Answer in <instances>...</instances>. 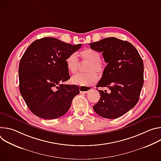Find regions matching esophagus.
<instances>
[{
	"instance_id": "esophagus-1",
	"label": "esophagus",
	"mask_w": 161,
	"mask_h": 161,
	"mask_svg": "<svg viewBox=\"0 0 161 161\" xmlns=\"http://www.w3.org/2000/svg\"><path fill=\"white\" fill-rule=\"evenodd\" d=\"M92 88L89 86H80V92L81 93H86L88 91L91 90Z\"/></svg>"
}]
</instances>
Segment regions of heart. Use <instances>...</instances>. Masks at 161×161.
<instances>
[{"mask_svg":"<svg viewBox=\"0 0 161 161\" xmlns=\"http://www.w3.org/2000/svg\"><path fill=\"white\" fill-rule=\"evenodd\" d=\"M80 57L83 62H88L85 71L86 73L77 74L71 78V83L81 86H88L94 84L98 80L99 75H102L105 70V65L101 60V54L91 48H86L80 52ZM67 69L71 73H76L79 67L77 55L73 53L65 60Z\"/></svg>","mask_w":161,"mask_h":161,"instance_id":"heart-1","label":"heart"}]
</instances>
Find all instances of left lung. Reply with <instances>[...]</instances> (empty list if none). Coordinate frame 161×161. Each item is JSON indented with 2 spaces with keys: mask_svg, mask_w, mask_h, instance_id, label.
I'll use <instances>...</instances> for the list:
<instances>
[{
  "mask_svg": "<svg viewBox=\"0 0 161 161\" xmlns=\"http://www.w3.org/2000/svg\"><path fill=\"white\" fill-rule=\"evenodd\" d=\"M91 49L103 53L108 64L96 87L100 99L93 106L99 116L117 119L128 112L138 102L144 82L143 60L134 46L116 37H108L89 44Z\"/></svg>",
  "mask_w": 161,
  "mask_h": 161,
  "instance_id": "left-lung-1",
  "label": "left lung"
}]
</instances>
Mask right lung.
<instances>
[{
  "label": "right lung",
  "instance_id": "add662e5",
  "mask_svg": "<svg viewBox=\"0 0 161 161\" xmlns=\"http://www.w3.org/2000/svg\"><path fill=\"white\" fill-rule=\"evenodd\" d=\"M81 47L47 37L34 41L23 55L18 69L19 92L35 115L54 119L69 109L80 90L77 85L62 83L70 79L65 60Z\"/></svg>",
  "mask_w": 161,
  "mask_h": 161
}]
</instances>
